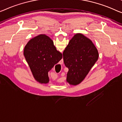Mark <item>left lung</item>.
<instances>
[{
    "mask_svg": "<svg viewBox=\"0 0 122 122\" xmlns=\"http://www.w3.org/2000/svg\"><path fill=\"white\" fill-rule=\"evenodd\" d=\"M64 63L68 68L66 81L77 85L86 77L99 59V52L90 39L77 33L70 41L63 52Z\"/></svg>",
    "mask_w": 122,
    "mask_h": 122,
    "instance_id": "obj_1",
    "label": "left lung"
}]
</instances>
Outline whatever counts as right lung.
I'll return each mask as SVG.
<instances>
[{"label":"right lung","instance_id":"add662e5","mask_svg":"<svg viewBox=\"0 0 122 122\" xmlns=\"http://www.w3.org/2000/svg\"><path fill=\"white\" fill-rule=\"evenodd\" d=\"M23 55L34 79L41 84L49 83V71L62 58L53 41L45 34H39L30 40L25 47Z\"/></svg>","mask_w":122,"mask_h":122}]
</instances>
